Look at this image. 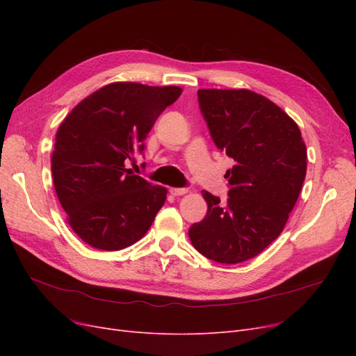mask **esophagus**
<instances>
[{"label":"esophagus","instance_id":"34e87169","mask_svg":"<svg viewBox=\"0 0 356 356\" xmlns=\"http://www.w3.org/2000/svg\"><path fill=\"white\" fill-rule=\"evenodd\" d=\"M169 193H170L172 196H182V195H186L187 190H186V188H175V187H172V188H169Z\"/></svg>","mask_w":356,"mask_h":356}]
</instances>
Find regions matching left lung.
<instances>
[{"mask_svg": "<svg viewBox=\"0 0 356 356\" xmlns=\"http://www.w3.org/2000/svg\"><path fill=\"white\" fill-rule=\"evenodd\" d=\"M197 99L215 147L234 165L227 200L203 190L208 212L188 236L209 260L242 263L284 230L306 177V145L293 118L255 92L200 89Z\"/></svg>", "mask_w": 356, "mask_h": 356, "instance_id": "obj_1", "label": "left lung"}]
</instances>
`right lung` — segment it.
Returning a JSON list of instances; mask_svg holds the SVG:
<instances>
[{
  "label": "right lung",
  "mask_w": 356,
  "mask_h": 356,
  "mask_svg": "<svg viewBox=\"0 0 356 356\" xmlns=\"http://www.w3.org/2000/svg\"><path fill=\"white\" fill-rule=\"evenodd\" d=\"M181 92L177 86L113 83L81 101L59 126L53 182L70 225L86 243L123 250L153 224L168 190L124 163L144 154L148 132Z\"/></svg>",
  "instance_id": "add662e5"
}]
</instances>
